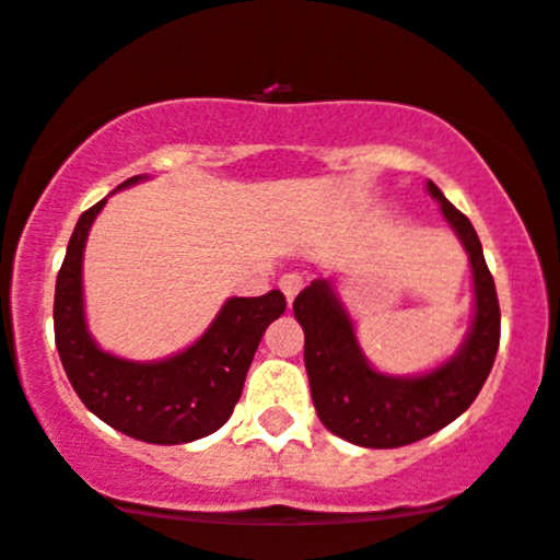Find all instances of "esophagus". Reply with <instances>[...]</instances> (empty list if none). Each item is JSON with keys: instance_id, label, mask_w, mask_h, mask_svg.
I'll list each match as a JSON object with an SVG mask.
<instances>
[{"instance_id": "obj_1", "label": "esophagus", "mask_w": 560, "mask_h": 560, "mask_svg": "<svg viewBox=\"0 0 560 560\" xmlns=\"http://www.w3.org/2000/svg\"><path fill=\"white\" fill-rule=\"evenodd\" d=\"M302 284H305V281H302V276H298V273H284L279 279V289H281V292H284V298H287L289 305H292L294 298H298V294H300Z\"/></svg>"}]
</instances>
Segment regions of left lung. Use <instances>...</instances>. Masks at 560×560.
<instances>
[{"instance_id": "left-lung-1", "label": "left lung", "mask_w": 560, "mask_h": 560, "mask_svg": "<svg viewBox=\"0 0 560 560\" xmlns=\"http://www.w3.org/2000/svg\"><path fill=\"white\" fill-rule=\"evenodd\" d=\"M428 195L467 250L475 315L464 341L428 373L375 370L357 341L354 320L331 279H315L294 300L305 331V368L315 412L334 435L365 448H399L438 433L477 399L501 341V310L472 221L448 203L433 182Z\"/></svg>"}]
</instances>
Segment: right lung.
Instances as JSON below:
<instances>
[{"label":"right lung","mask_w":560,"mask_h":560,"mask_svg":"<svg viewBox=\"0 0 560 560\" xmlns=\"http://www.w3.org/2000/svg\"><path fill=\"white\" fill-rule=\"evenodd\" d=\"M148 177H130L117 190ZM106 198L80 215L54 292V339L80 401L119 433L159 446L190 443L219 430L240 401L262 334L287 310L279 289L260 298H229L190 347L164 360H125L88 331L83 253Z\"/></svg>","instance_id":"1"}]
</instances>
